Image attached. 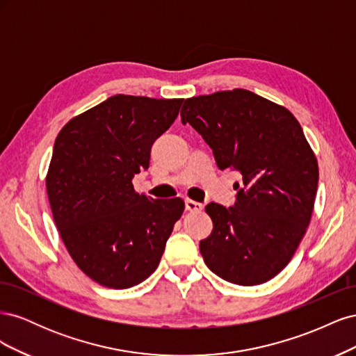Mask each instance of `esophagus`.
<instances>
[{"label": "esophagus", "mask_w": 356, "mask_h": 356, "mask_svg": "<svg viewBox=\"0 0 356 356\" xmlns=\"http://www.w3.org/2000/svg\"><path fill=\"white\" fill-rule=\"evenodd\" d=\"M186 209L190 212H200L203 209V204L200 202L186 199Z\"/></svg>", "instance_id": "1"}]
</instances>
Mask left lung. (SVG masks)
I'll return each instance as SVG.
<instances>
[{
  "label": "left lung",
  "mask_w": 356,
  "mask_h": 356,
  "mask_svg": "<svg viewBox=\"0 0 356 356\" xmlns=\"http://www.w3.org/2000/svg\"><path fill=\"white\" fill-rule=\"evenodd\" d=\"M181 122L202 135L221 170L242 175L234 207H207L213 230L199 245L204 263L236 285L270 281L314 212L319 170L303 129L285 106L245 89L186 99Z\"/></svg>",
  "instance_id": "left-lung-1"
}]
</instances>
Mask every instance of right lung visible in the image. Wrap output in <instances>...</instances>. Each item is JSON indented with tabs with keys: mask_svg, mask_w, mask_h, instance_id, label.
I'll list each match as a JSON object with an SVG mask.
<instances>
[{
	"mask_svg": "<svg viewBox=\"0 0 356 356\" xmlns=\"http://www.w3.org/2000/svg\"><path fill=\"white\" fill-rule=\"evenodd\" d=\"M182 101L114 95L56 136L46 178L53 220L75 264L99 285L145 281L184 212L182 199H152L132 184Z\"/></svg>",
	"mask_w": 356,
	"mask_h": 356,
	"instance_id": "add662e5",
	"label": "right lung"
}]
</instances>
